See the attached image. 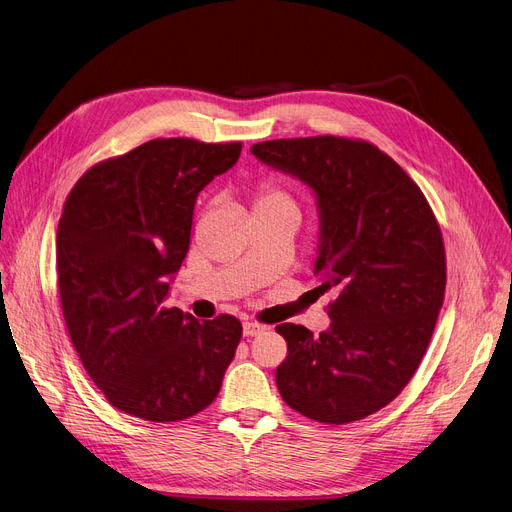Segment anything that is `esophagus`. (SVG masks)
<instances>
[{
    "label": "esophagus",
    "mask_w": 512,
    "mask_h": 512,
    "mask_svg": "<svg viewBox=\"0 0 512 512\" xmlns=\"http://www.w3.org/2000/svg\"><path fill=\"white\" fill-rule=\"evenodd\" d=\"M263 331H265V325H261V323H257V321H245V323H243V333H245L247 337L259 335V333H263Z\"/></svg>",
    "instance_id": "esophagus-1"
}]
</instances>
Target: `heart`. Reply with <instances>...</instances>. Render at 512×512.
<instances>
[{
	"label": "heart",
	"mask_w": 512,
	"mask_h": 512,
	"mask_svg": "<svg viewBox=\"0 0 512 512\" xmlns=\"http://www.w3.org/2000/svg\"><path fill=\"white\" fill-rule=\"evenodd\" d=\"M253 206L255 212L259 210H276V208H292L296 210L294 197L276 181L265 179L255 187V195H253Z\"/></svg>",
	"instance_id": "heart-1"
}]
</instances>
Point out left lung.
I'll use <instances>...</instances> for the list:
<instances>
[{"mask_svg": "<svg viewBox=\"0 0 512 512\" xmlns=\"http://www.w3.org/2000/svg\"><path fill=\"white\" fill-rule=\"evenodd\" d=\"M265 164L317 193L321 245L313 274L333 290L331 327L276 331L288 356L282 399L323 424H350L391 403L418 370L445 300L447 255L422 189L383 150L358 138L271 140L251 146Z\"/></svg>", "mask_w": 512, "mask_h": 512, "instance_id": "obj_1", "label": "left lung"}]
</instances>
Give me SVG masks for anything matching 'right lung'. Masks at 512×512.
I'll return each mask as SVG.
<instances>
[{"instance_id":"1","label":"right lung","mask_w":512,"mask_h":512,"mask_svg":"<svg viewBox=\"0 0 512 512\" xmlns=\"http://www.w3.org/2000/svg\"><path fill=\"white\" fill-rule=\"evenodd\" d=\"M241 150L156 138L90 166L63 203L57 286L67 333L92 383L129 416L166 424L206 410L241 342L232 315L199 323L164 306L189 251L197 193Z\"/></svg>"}]
</instances>
